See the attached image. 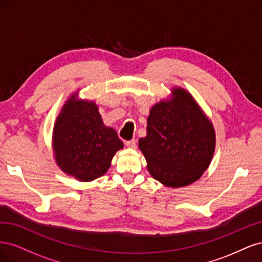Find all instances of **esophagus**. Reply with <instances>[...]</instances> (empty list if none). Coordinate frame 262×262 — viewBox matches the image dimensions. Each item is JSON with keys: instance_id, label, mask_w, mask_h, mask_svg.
<instances>
[{"instance_id": "esophagus-1", "label": "esophagus", "mask_w": 262, "mask_h": 262, "mask_svg": "<svg viewBox=\"0 0 262 262\" xmlns=\"http://www.w3.org/2000/svg\"><path fill=\"white\" fill-rule=\"evenodd\" d=\"M125 145L128 146V147H130V148H137V141L134 140V139H132L130 141H126L125 142Z\"/></svg>"}]
</instances>
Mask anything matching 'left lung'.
I'll return each mask as SVG.
<instances>
[{"mask_svg": "<svg viewBox=\"0 0 262 262\" xmlns=\"http://www.w3.org/2000/svg\"><path fill=\"white\" fill-rule=\"evenodd\" d=\"M172 101L149 112L146 137L139 141L150 175L167 187L192 184L209 167L215 148L212 123L191 95L173 90Z\"/></svg>", "mask_w": 262, "mask_h": 262, "instance_id": "1", "label": "left lung"}]
</instances>
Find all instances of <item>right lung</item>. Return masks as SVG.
<instances>
[{
	"label": "right lung",
	"instance_id": "add662e5",
	"mask_svg": "<svg viewBox=\"0 0 262 262\" xmlns=\"http://www.w3.org/2000/svg\"><path fill=\"white\" fill-rule=\"evenodd\" d=\"M53 147L60 168L78 180L91 181L109 169L122 141L102 123L94 102L69 99L53 130Z\"/></svg>",
	"mask_w": 262,
	"mask_h": 262
}]
</instances>
